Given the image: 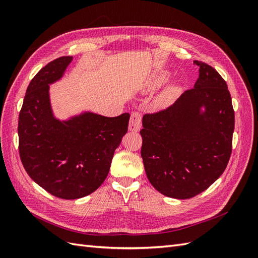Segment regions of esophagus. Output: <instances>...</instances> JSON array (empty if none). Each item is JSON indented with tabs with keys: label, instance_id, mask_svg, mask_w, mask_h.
<instances>
[{
	"label": "esophagus",
	"instance_id": "34e87169",
	"mask_svg": "<svg viewBox=\"0 0 258 258\" xmlns=\"http://www.w3.org/2000/svg\"><path fill=\"white\" fill-rule=\"evenodd\" d=\"M142 126V116L140 113L135 112L131 114L130 121H129V130L138 132L141 129Z\"/></svg>",
	"mask_w": 258,
	"mask_h": 258
}]
</instances>
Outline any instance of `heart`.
Segmentation results:
<instances>
[{"label": "heart", "instance_id": "b5f03b06", "mask_svg": "<svg viewBox=\"0 0 258 258\" xmlns=\"http://www.w3.org/2000/svg\"><path fill=\"white\" fill-rule=\"evenodd\" d=\"M166 80H167V74L166 73H162V74L155 77V79L152 82V84H151V86H152V87H156V86H159L160 84H162ZM175 91H176L175 86H170V87L167 88L166 91L162 93V99L167 100V99L171 98V97L174 95Z\"/></svg>", "mask_w": 258, "mask_h": 258}]
</instances>
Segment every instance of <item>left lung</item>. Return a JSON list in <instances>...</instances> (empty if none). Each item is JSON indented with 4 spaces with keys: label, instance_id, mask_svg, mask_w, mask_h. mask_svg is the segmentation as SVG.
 Wrapping results in <instances>:
<instances>
[{
    "label": "left lung",
    "instance_id": "8db88e82",
    "mask_svg": "<svg viewBox=\"0 0 258 258\" xmlns=\"http://www.w3.org/2000/svg\"><path fill=\"white\" fill-rule=\"evenodd\" d=\"M166 110L143 116L141 156L148 181L175 199L197 196L225 171L230 158L235 112L227 84L209 64Z\"/></svg>",
    "mask_w": 258,
    "mask_h": 258
}]
</instances>
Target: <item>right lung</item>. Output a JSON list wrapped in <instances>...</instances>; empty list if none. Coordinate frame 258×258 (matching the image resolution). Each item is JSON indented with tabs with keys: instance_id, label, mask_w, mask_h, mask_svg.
<instances>
[{
	"instance_id": "add662e5",
	"label": "right lung",
	"mask_w": 258,
	"mask_h": 258,
	"mask_svg": "<svg viewBox=\"0 0 258 258\" xmlns=\"http://www.w3.org/2000/svg\"><path fill=\"white\" fill-rule=\"evenodd\" d=\"M73 57H60L30 82L18 120L19 154L33 181L61 199H79L98 189L114 152L127 134L129 113L105 117L83 111L59 119L49 86L60 81Z\"/></svg>"
}]
</instances>
